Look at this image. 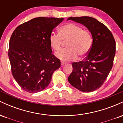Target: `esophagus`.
<instances>
[{"label": "esophagus", "instance_id": "obj_1", "mask_svg": "<svg viewBox=\"0 0 123 123\" xmlns=\"http://www.w3.org/2000/svg\"><path fill=\"white\" fill-rule=\"evenodd\" d=\"M65 62H63V61H62L61 62V66H63V65H64L65 64Z\"/></svg>", "mask_w": 123, "mask_h": 123}]
</instances>
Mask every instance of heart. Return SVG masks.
<instances>
[{
	"instance_id": "heart-1",
	"label": "heart",
	"mask_w": 123,
	"mask_h": 123,
	"mask_svg": "<svg viewBox=\"0 0 123 123\" xmlns=\"http://www.w3.org/2000/svg\"><path fill=\"white\" fill-rule=\"evenodd\" d=\"M58 35L52 33L49 38L50 44L55 51L61 50L63 42H68L66 50L56 54L58 58L62 61L73 60L79 56L85 57L90 51L92 40L88 31L83 30L82 27L75 24L70 23L59 28Z\"/></svg>"
}]
</instances>
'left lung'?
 <instances>
[{
  "instance_id": "obj_1",
  "label": "left lung",
  "mask_w": 123,
  "mask_h": 123,
  "mask_svg": "<svg viewBox=\"0 0 123 123\" xmlns=\"http://www.w3.org/2000/svg\"><path fill=\"white\" fill-rule=\"evenodd\" d=\"M86 26L92 35V44L84 61L73 62V71L68 80L73 87L82 92H92L101 87L112 68L116 42L105 25L90 17H69Z\"/></svg>"
}]
</instances>
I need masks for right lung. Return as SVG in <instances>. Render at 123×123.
<instances>
[{"label": "right lung", "instance_id": "obj_1", "mask_svg": "<svg viewBox=\"0 0 123 123\" xmlns=\"http://www.w3.org/2000/svg\"><path fill=\"white\" fill-rule=\"evenodd\" d=\"M63 18L38 17L18 26L9 42L12 72L22 90L30 93L43 90L50 84L61 62L52 54L49 38Z\"/></svg>", "mask_w": 123, "mask_h": 123}]
</instances>
